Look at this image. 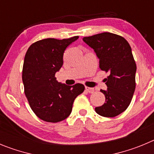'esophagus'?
<instances>
[{
  "label": "esophagus",
  "mask_w": 154,
  "mask_h": 154,
  "mask_svg": "<svg viewBox=\"0 0 154 154\" xmlns=\"http://www.w3.org/2000/svg\"><path fill=\"white\" fill-rule=\"evenodd\" d=\"M85 90L88 93H94V88H92V87H85Z\"/></svg>",
  "instance_id": "esophagus-1"
}]
</instances>
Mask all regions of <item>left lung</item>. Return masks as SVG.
I'll return each mask as SVG.
<instances>
[{
    "label": "left lung",
    "instance_id": "left-lung-1",
    "mask_svg": "<svg viewBox=\"0 0 154 154\" xmlns=\"http://www.w3.org/2000/svg\"><path fill=\"white\" fill-rule=\"evenodd\" d=\"M83 41L94 50L100 70L110 74L105 79L107 90H100L106 101L95 111L102 117H116L127 110L135 91L137 65L131 46L123 37L108 32L85 37Z\"/></svg>",
    "mask_w": 154,
    "mask_h": 154
}]
</instances>
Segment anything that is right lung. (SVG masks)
Returning <instances> with one entry per match:
<instances>
[{
  "mask_svg": "<svg viewBox=\"0 0 154 154\" xmlns=\"http://www.w3.org/2000/svg\"><path fill=\"white\" fill-rule=\"evenodd\" d=\"M78 36L57 40L47 38L29 47L22 70L24 94L37 117L44 121L57 123L70 114L73 103L84 91V86L58 83L56 72L63 66V56L67 47Z\"/></svg>",
  "mask_w": 154,
  "mask_h": 154,
  "instance_id": "right-lung-1",
  "label": "right lung"
}]
</instances>
